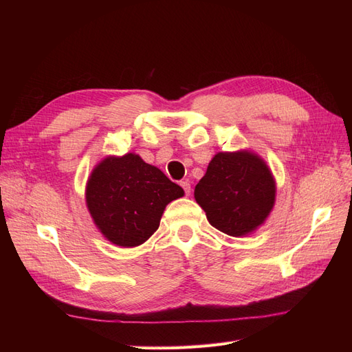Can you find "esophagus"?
<instances>
[{
    "label": "esophagus",
    "instance_id": "esophagus-1",
    "mask_svg": "<svg viewBox=\"0 0 352 352\" xmlns=\"http://www.w3.org/2000/svg\"><path fill=\"white\" fill-rule=\"evenodd\" d=\"M180 186H182V189L185 190L186 195L190 194V184L188 182V180H184V182H180Z\"/></svg>",
    "mask_w": 352,
    "mask_h": 352
}]
</instances>
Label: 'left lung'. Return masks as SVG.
<instances>
[{"mask_svg":"<svg viewBox=\"0 0 352 352\" xmlns=\"http://www.w3.org/2000/svg\"><path fill=\"white\" fill-rule=\"evenodd\" d=\"M274 194L269 167L248 151L216 154L194 192L210 225L230 236L257 229L273 208Z\"/></svg>","mask_w":352,"mask_h":352,"instance_id":"obj_1","label":"left lung"}]
</instances>
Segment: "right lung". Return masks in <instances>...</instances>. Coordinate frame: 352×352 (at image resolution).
Listing matches in <instances>:
<instances>
[{
	"mask_svg": "<svg viewBox=\"0 0 352 352\" xmlns=\"http://www.w3.org/2000/svg\"><path fill=\"white\" fill-rule=\"evenodd\" d=\"M184 195L162 170L136 154L109 157L88 180L87 206L102 235L119 247L144 243L170 201Z\"/></svg>",
	"mask_w": 352,
	"mask_h": 352,
	"instance_id": "right-lung-1",
	"label": "right lung"
}]
</instances>
